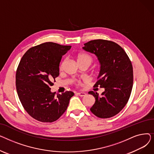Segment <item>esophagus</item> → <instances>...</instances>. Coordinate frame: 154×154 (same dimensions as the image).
<instances>
[{
	"mask_svg": "<svg viewBox=\"0 0 154 154\" xmlns=\"http://www.w3.org/2000/svg\"><path fill=\"white\" fill-rule=\"evenodd\" d=\"M77 95H79L80 97H84V96L86 95V93L82 92H77Z\"/></svg>",
	"mask_w": 154,
	"mask_h": 154,
	"instance_id": "obj_1",
	"label": "esophagus"
}]
</instances>
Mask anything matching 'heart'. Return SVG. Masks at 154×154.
Segmentation results:
<instances>
[{"instance_id": "1", "label": "heart", "mask_w": 154, "mask_h": 154, "mask_svg": "<svg viewBox=\"0 0 154 154\" xmlns=\"http://www.w3.org/2000/svg\"><path fill=\"white\" fill-rule=\"evenodd\" d=\"M75 59L77 65L80 63H87L89 66L92 61V59L89 55L83 52L77 54L75 55Z\"/></svg>"}]
</instances>
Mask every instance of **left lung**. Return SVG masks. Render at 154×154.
<instances>
[{
  "mask_svg": "<svg viewBox=\"0 0 154 154\" xmlns=\"http://www.w3.org/2000/svg\"><path fill=\"white\" fill-rule=\"evenodd\" d=\"M84 50L96 55L100 63V72L94 87L103 88L100 95L93 91L95 102L91 111L99 118L117 115L125 106L133 86L131 61L123 48L109 40L97 39L84 44Z\"/></svg>",
  "mask_w": 154,
  "mask_h": 154,
  "instance_id": "1",
  "label": "left lung"
}]
</instances>
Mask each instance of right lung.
I'll return each mask as SVG.
<instances>
[{"label":"right lung","mask_w":154,"mask_h":154,"mask_svg":"<svg viewBox=\"0 0 154 154\" xmlns=\"http://www.w3.org/2000/svg\"><path fill=\"white\" fill-rule=\"evenodd\" d=\"M70 45L45 42L32 47L22 57L16 72L15 84L20 102L28 114L42 122H52L66 110L74 92H51L59 75L62 57Z\"/></svg>","instance_id":"obj_1"}]
</instances>
